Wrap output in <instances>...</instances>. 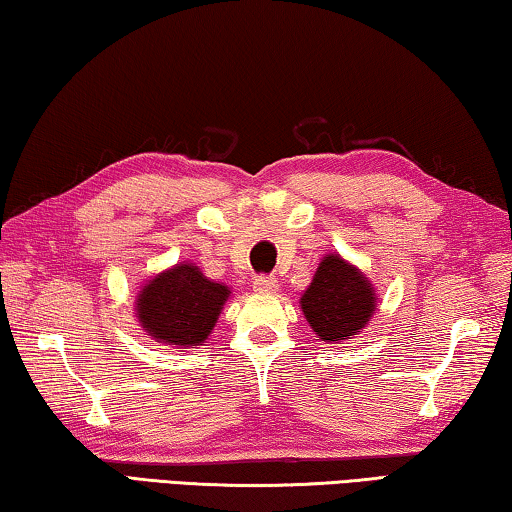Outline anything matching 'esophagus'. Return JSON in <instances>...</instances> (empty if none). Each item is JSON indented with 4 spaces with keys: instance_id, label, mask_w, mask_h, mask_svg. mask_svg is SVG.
<instances>
[{
    "instance_id": "34e87169",
    "label": "esophagus",
    "mask_w": 512,
    "mask_h": 512,
    "mask_svg": "<svg viewBox=\"0 0 512 512\" xmlns=\"http://www.w3.org/2000/svg\"><path fill=\"white\" fill-rule=\"evenodd\" d=\"M253 289L257 293H273L277 289V280L273 275H257L253 282Z\"/></svg>"
}]
</instances>
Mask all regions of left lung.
Wrapping results in <instances>:
<instances>
[{"mask_svg":"<svg viewBox=\"0 0 512 512\" xmlns=\"http://www.w3.org/2000/svg\"><path fill=\"white\" fill-rule=\"evenodd\" d=\"M375 302L370 282L339 255H327L320 262L300 298L311 329L323 341H343L357 334L375 311Z\"/></svg>","mask_w":512,"mask_h":512,"instance_id":"1","label":"left lung"}]
</instances>
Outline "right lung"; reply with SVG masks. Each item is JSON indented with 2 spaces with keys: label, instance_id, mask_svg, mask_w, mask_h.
I'll return each instance as SVG.
<instances>
[{
  "label": "right lung",
  "instance_id": "1",
  "mask_svg": "<svg viewBox=\"0 0 512 512\" xmlns=\"http://www.w3.org/2000/svg\"><path fill=\"white\" fill-rule=\"evenodd\" d=\"M230 291L207 280L192 264H178L146 284L137 296V318L158 343L201 345L210 336Z\"/></svg>",
  "mask_w": 512,
  "mask_h": 512
}]
</instances>
